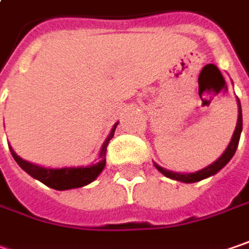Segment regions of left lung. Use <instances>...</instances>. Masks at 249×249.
<instances>
[{"label": "left lung", "mask_w": 249, "mask_h": 249, "mask_svg": "<svg viewBox=\"0 0 249 249\" xmlns=\"http://www.w3.org/2000/svg\"><path fill=\"white\" fill-rule=\"evenodd\" d=\"M238 101V122H237V126H235V130H234V134H232V139H231L229 147L226 148V151L223 153V156L218 158L217 161H214L212 165L203 168L197 172H192V174H175V172H171V171H167L160 165H156V168L164 174L168 178H172V179L180 180V182H185V183H192V182H197V180H202L207 178V177H212L214 175L216 172H218L221 168L224 167L229 161H230L232 156L235 154V150L238 147V142H240V136H241V130H243V112H241V104H240V99L237 98Z\"/></svg>", "instance_id": "8db88e82"}]
</instances>
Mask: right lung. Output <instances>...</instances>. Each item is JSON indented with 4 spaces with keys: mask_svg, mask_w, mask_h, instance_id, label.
I'll return each instance as SVG.
<instances>
[{
    "mask_svg": "<svg viewBox=\"0 0 249 249\" xmlns=\"http://www.w3.org/2000/svg\"><path fill=\"white\" fill-rule=\"evenodd\" d=\"M118 123L113 126V129L110 131L109 137L106 139V142L102 145V150H101V154H99V162L89 165V167L84 168H57V169H52V168H43L39 167V165H35L31 164L25 160H22L20 157L17 156V153L11 150V154L14 157V160L18 162V165L25 172H28L31 177H33L35 179L43 182L44 185H47L49 188H53L57 191H66V189H72V188H81L84 185H88L89 182H92L101 172L102 169L105 168L106 160V147L109 140L113 137L115 134V129H116Z\"/></svg>",
    "mask_w": 249,
    "mask_h": 249,
    "instance_id": "1",
    "label": "right lung"
}]
</instances>
